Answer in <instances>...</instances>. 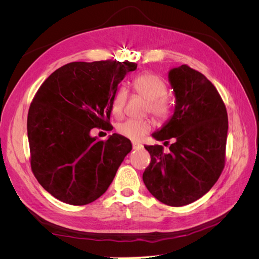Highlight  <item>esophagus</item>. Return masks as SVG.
<instances>
[{
  "label": "esophagus",
  "mask_w": 259,
  "mask_h": 259,
  "mask_svg": "<svg viewBox=\"0 0 259 259\" xmlns=\"http://www.w3.org/2000/svg\"><path fill=\"white\" fill-rule=\"evenodd\" d=\"M132 145H133V149H134V150H138V149H142L143 148L142 145L137 144V143H133Z\"/></svg>",
  "instance_id": "34e87169"
}]
</instances>
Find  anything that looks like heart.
Segmentation results:
<instances>
[{"label": "heart", "mask_w": 259, "mask_h": 259, "mask_svg": "<svg viewBox=\"0 0 259 259\" xmlns=\"http://www.w3.org/2000/svg\"><path fill=\"white\" fill-rule=\"evenodd\" d=\"M132 89L137 95L147 100V111L160 120H165L171 113V103L166 97L167 85L159 75L144 72L136 75L132 81ZM127 92L123 86L117 88L111 98V113L114 117L122 116ZM152 128L148 120H126L116 126L120 135L132 140H139Z\"/></svg>", "instance_id": "b5f03b06"}]
</instances>
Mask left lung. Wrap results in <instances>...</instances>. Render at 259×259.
Wrapping results in <instances>:
<instances>
[{
  "mask_svg": "<svg viewBox=\"0 0 259 259\" xmlns=\"http://www.w3.org/2000/svg\"><path fill=\"white\" fill-rule=\"evenodd\" d=\"M168 80L176 98L174 114L152 136L173 139V144L168 153L160 145L145 146L151 162L143 179L160 202L184 206L208 192L222 174L228 115L215 86L197 70L187 65L174 68Z\"/></svg>",
  "mask_w": 259,
  "mask_h": 259,
  "instance_id": "obj_1",
  "label": "left lung"
}]
</instances>
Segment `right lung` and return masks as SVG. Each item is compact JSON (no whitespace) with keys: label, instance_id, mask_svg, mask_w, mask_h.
I'll return each instance as SVG.
<instances>
[{"label":"right lung","instance_id":"obj_1","mask_svg":"<svg viewBox=\"0 0 259 259\" xmlns=\"http://www.w3.org/2000/svg\"><path fill=\"white\" fill-rule=\"evenodd\" d=\"M136 68L130 61L70 62L37 90L27 121L30 163L53 197L86 205L107 191L132 144L119 134L98 140L91 131L110 128L111 98Z\"/></svg>","mask_w":259,"mask_h":259}]
</instances>
